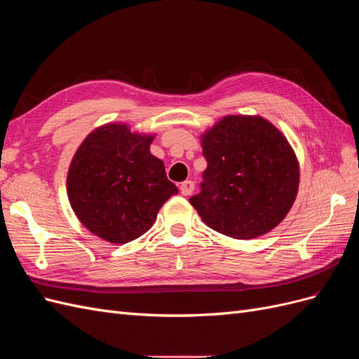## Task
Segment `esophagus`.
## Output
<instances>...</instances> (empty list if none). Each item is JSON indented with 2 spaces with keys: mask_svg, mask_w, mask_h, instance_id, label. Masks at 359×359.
<instances>
[{
  "mask_svg": "<svg viewBox=\"0 0 359 359\" xmlns=\"http://www.w3.org/2000/svg\"><path fill=\"white\" fill-rule=\"evenodd\" d=\"M180 190H181V193L184 194V196H190V194L194 191V182L190 181V180L181 182Z\"/></svg>",
  "mask_w": 359,
  "mask_h": 359,
  "instance_id": "esophagus-1",
  "label": "esophagus"
}]
</instances>
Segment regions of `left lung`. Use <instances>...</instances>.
<instances>
[{
  "label": "left lung",
  "mask_w": 359,
  "mask_h": 359,
  "mask_svg": "<svg viewBox=\"0 0 359 359\" xmlns=\"http://www.w3.org/2000/svg\"><path fill=\"white\" fill-rule=\"evenodd\" d=\"M202 191L190 203L211 229L233 240L273 231L290 211L299 163L286 136L260 115H226L201 135Z\"/></svg>",
  "instance_id": "obj_1"
}]
</instances>
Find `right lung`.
Returning <instances> with one entry per match:
<instances>
[{"label":"right lung","instance_id":"1","mask_svg":"<svg viewBox=\"0 0 359 359\" xmlns=\"http://www.w3.org/2000/svg\"><path fill=\"white\" fill-rule=\"evenodd\" d=\"M154 133L107 123L88 133L72 158L67 196L79 222L95 236L126 244L144 235L178 189L151 154Z\"/></svg>","mask_w":359,"mask_h":359}]
</instances>
